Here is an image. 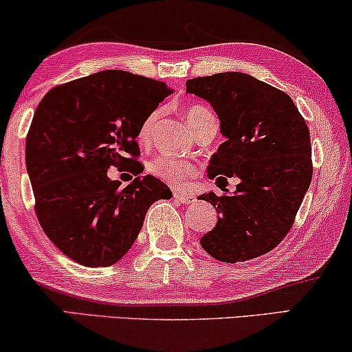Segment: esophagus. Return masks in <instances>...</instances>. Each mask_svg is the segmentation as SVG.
Instances as JSON below:
<instances>
[{"instance_id": "esophagus-1", "label": "esophagus", "mask_w": 352, "mask_h": 352, "mask_svg": "<svg viewBox=\"0 0 352 352\" xmlns=\"http://www.w3.org/2000/svg\"><path fill=\"white\" fill-rule=\"evenodd\" d=\"M175 200L179 204H192L195 202V197L190 192H175Z\"/></svg>"}]
</instances>
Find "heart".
Returning a JSON list of instances; mask_svg holds the SVG:
<instances>
[{"instance_id": "heart-1", "label": "heart", "mask_w": 352, "mask_h": 352, "mask_svg": "<svg viewBox=\"0 0 352 352\" xmlns=\"http://www.w3.org/2000/svg\"><path fill=\"white\" fill-rule=\"evenodd\" d=\"M212 115L208 108L202 107V104H192L186 109V121L187 124L190 122L200 120V118ZM155 118H157V113H152L147 120L142 122L139 131V139L145 142L148 139L150 131H152V126L155 122ZM148 170L152 175L162 177L166 182H170L173 186H182L186 182V179L189 176H192L195 173V165L189 160H181V158H175L170 157V155H162V157H157L152 160L148 165Z\"/></svg>"}]
</instances>
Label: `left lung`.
Returning a JSON list of instances; mask_svg holds the SVG:
<instances>
[{
	"instance_id": "8db88e82",
	"label": "left lung",
	"mask_w": 352,
	"mask_h": 352,
	"mask_svg": "<svg viewBox=\"0 0 352 352\" xmlns=\"http://www.w3.org/2000/svg\"><path fill=\"white\" fill-rule=\"evenodd\" d=\"M186 92L215 109L225 137L207 176L237 177L234 192L199 195L218 212L200 245L220 262L260 257L293 226L312 179L310 134L291 97L245 72H220L186 82Z\"/></svg>"
}]
</instances>
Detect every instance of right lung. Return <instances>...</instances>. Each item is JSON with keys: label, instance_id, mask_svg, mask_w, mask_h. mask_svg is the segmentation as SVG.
I'll return each instance as SVG.
<instances>
[{"label": "right lung", "instance_id": "obj_1", "mask_svg": "<svg viewBox=\"0 0 352 352\" xmlns=\"http://www.w3.org/2000/svg\"><path fill=\"white\" fill-rule=\"evenodd\" d=\"M171 92L162 80L109 69L54 87L36 107L25 139L35 213L50 241L80 265L121 260L150 205L171 199L152 175L124 190L107 177L111 166L142 173L135 139Z\"/></svg>", "mask_w": 352, "mask_h": 352}]
</instances>
